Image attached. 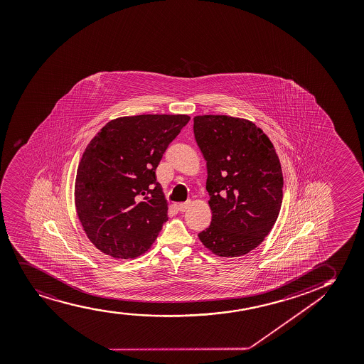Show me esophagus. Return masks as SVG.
<instances>
[{"instance_id": "esophagus-1", "label": "esophagus", "mask_w": 364, "mask_h": 364, "mask_svg": "<svg viewBox=\"0 0 364 364\" xmlns=\"http://www.w3.org/2000/svg\"><path fill=\"white\" fill-rule=\"evenodd\" d=\"M188 206H190V202H183V203H179V205H178V211L185 212L188 210Z\"/></svg>"}]
</instances>
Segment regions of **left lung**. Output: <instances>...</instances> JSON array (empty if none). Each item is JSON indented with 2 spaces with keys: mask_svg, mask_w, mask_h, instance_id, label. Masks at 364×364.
Masks as SVG:
<instances>
[{
  "mask_svg": "<svg viewBox=\"0 0 364 364\" xmlns=\"http://www.w3.org/2000/svg\"><path fill=\"white\" fill-rule=\"evenodd\" d=\"M193 134L207 162L212 211L211 225L198 238L215 255H245L264 242L279 217V156L262 130L245 119L195 117Z\"/></svg>",
  "mask_w": 364,
  "mask_h": 364,
  "instance_id": "8db88e82",
  "label": "left lung"
}]
</instances>
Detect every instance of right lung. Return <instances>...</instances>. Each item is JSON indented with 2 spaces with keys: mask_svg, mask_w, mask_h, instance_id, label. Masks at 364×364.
Returning a JSON list of instances; mask_svg holds the SVG:
<instances>
[{
  "mask_svg": "<svg viewBox=\"0 0 364 364\" xmlns=\"http://www.w3.org/2000/svg\"><path fill=\"white\" fill-rule=\"evenodd\" d=\"M188 115H137L108 122L77 169L75 203L87 237L115 259L149 250L168 220L156 169Z\"/></svg>",
  "mask_w": 364,
  "mask_h": 364,
  "instance_id": "right-lung-1",
  "label": "right lung"
}]
</instances>
